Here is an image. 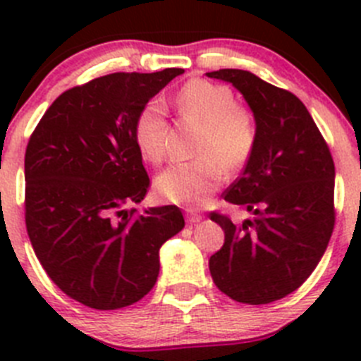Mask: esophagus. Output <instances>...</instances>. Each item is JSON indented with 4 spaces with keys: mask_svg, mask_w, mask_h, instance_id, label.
Wrapping results in <instances>:
<instances>
[{
    "mask_svg": "<svg viewBox=\"0 0 361 361\" xmlns=\"http://www.w3.org/2000/svg\"><path fill=\"white\" fill-rule=\"evenodd\" d=\"M200 220H202V215H200L199 212H195V209H188L186 212L188 224H197V222H200Z\"/></svg>",
    "mask_w": 361,
    "mask_h": 361,
    "instance_id": "1",
    "label": "esophagus"
}]
</instances>
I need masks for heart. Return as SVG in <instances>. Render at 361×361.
Listing matches in <instances>:
<instances>
[{
  "label": "heart",
  "mask_w": 361,
  "mask_h": 361,
  "mask_svg": "<svg viewBox=\"0 0 361 361\" xmlns=\"http://www.w3.org/2000/svg\"><path fill=\"white\" fill-rule=\"evenodd\" d=\"M180 117L202 126L195 155L199 159L166 168L155 178V190L168 202L197 206L208 200L224 180L250 162L258 141L253 111L237 104L231 88L193 79L177 92ZM166 108L159 99L148 101L137 114L133 139L146 161L157 164L166 153Z\"/></svg>",
  "instance_id": "b5f03b06"
}]
</instances>
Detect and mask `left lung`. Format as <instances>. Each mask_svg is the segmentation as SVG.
I'll return each mask as SVG.
<instances>
[{"mask_svg": "<svg viewBox=\"0 0 361 361\" xmlns=\"http://www.w3.org/2000/svg\"><path fill=\"white\" fill-rule=\"evenodd\" d=\"M208 78L231 82L258 126L250 162L224 191V200L253 219L233 224L228 215L209 213L224 229V245L209 258V273L229 298L269 304L296 291L327 250L334 229V162L295 94L247 70L222 68Z\"/></svg>", "mask_w": 361, "mask_h": 361, "instance_id": "1", "label": "left lung"}]
</instances>
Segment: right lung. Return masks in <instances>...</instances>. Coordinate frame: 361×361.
<instances>
[{"label": "right lung", "mask_w": 361, "mask_h": 361, "mask_svg": "<svg viewBox=\"0 0 361 361\" xmlns=\"http://www.w3.org/2000/svg\"><path fill=\"white\" fill-rule=\"evenodd\" d=\"M183 68L117 72L63 92L25 153V222L47 275L70 298L110 311L157 282L159 250L184 228L177 206L126 209L149 188L137 114Z\"/></svg>", "instance_id": "add662e5"}]
</instances>
